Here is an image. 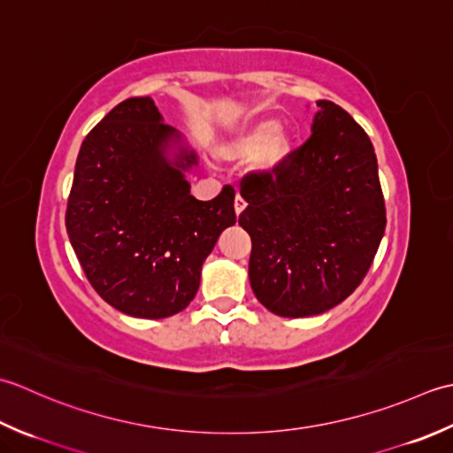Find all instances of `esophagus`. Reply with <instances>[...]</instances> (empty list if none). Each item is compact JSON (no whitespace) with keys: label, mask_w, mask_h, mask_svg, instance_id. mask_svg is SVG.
<instances>
[{"label":"esophagus","mask_w":453,"mask_h":453,"mask_svg":"<svg viewBox=\"0 0 453 453\" xmlns=\"http://www.w3.org/2000/svg\"><path fill=\"white\" fill-rule=\"evenodd\" d=\"M244 207H246L244 199L240 197V193H236V197H234V213L240 215V213H242V211H244Z\"/></svg>","instance_id":"1"}]
</instances>
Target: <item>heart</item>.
<instances>
[{"label": "heart", "instance_id": "heart-1", "mask_svg": "<svg viewBox=\"0 0 453 453\" xmlns=\"http://www.w3.org/2000/svg\"><path fill=\"white\" fill-rule=\"evenodd\" d=\"M225 162L244 164L254 160V172L275 175L288 165L293 154V138L275 121H262L248 128L217 150Z\"/></svg>", "mask_w": 453, "mask_h": 453}]
</instances>
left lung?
I'll return each instance as SVG.
<instances>
[{"label": "left lung", "instance_id": "1", "mask_svg": "<svg viewBox=\"0 0 453 453\" xmlns=\"http://www.w3.org/2000/svg\"><path fill=\"white\" fill-rule=\"evenodd\" d=\"M312 134L275 175L248 173L238 225L252 238L248 275L273 315H320L352 295L385 233L373 144L346 111L320 99Z\"/></svg>", "mask_w": 453, "mask_h": 453}]
</instances>
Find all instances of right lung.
<instances>
[{"instance_id": "1", "label": "right lung", "mask_w": 453, "mask_h": 453, "mask_svg": "<svg viewBox=\"0 0 453 453\" xmlns=\"http://www.w3.org/2000/svg\"><path fill=\"white\" fill-rule=\"evenodd\" d=\"M150 97H131L91 128L73 170L66 230L91 288L138 319L188 307L217 238L236 223L234 189L215 199L189 193L197 164ZM176 146L174 158L169 150Z\"/></svg>"}]
</instances>
